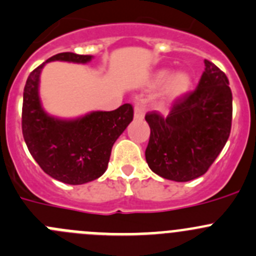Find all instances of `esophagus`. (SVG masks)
<instances>
[{"mask_svg":"<svg viewBox=\"0 0 256 256\" xmlns=\"http://www.w3.org/2000/svg\"><path fill=\"white\" fill-rule=\"evenodd\" d=\"M144 116H145V110H144L142 106H135V108H134V118L138 121H142Z\"/></svg>","mask_w":256,"mask_h":256,"instance_id":"obj_1","label":"esophagus"}]
</instances>
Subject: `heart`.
<instances>
[{
	"label": "heart",
	"mask_w": 256,
	"mask_h": 256,
	"mask_svg": "<svg viewBox=\"0 0 256 256\" xmlns=\"http://www.w3.org/2000/svg\"><path fill=\"white\" fill-rule=\"evenodd\" d=\"M162 91L158 95V106L166 108L180 100L191 88V78L185 71H176L172 74L170 68L158 70L151 78V88L164 85Z\"/></svg>",
	"instance_id": "heart-1"
}]
</instances>
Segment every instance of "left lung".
Listing matches in <instances>:
<instances>
[{"mask_svg":"<svg viewBox=\"0 0 256 256\" xmlns=\"http://www.w3.org/2000/svg\"><path fill=\"white\" fill-rule=\"evenodd\" d=\"M196 88L174 104L162 118L146 114L150 140L148 168L168 180L185 182L200 178L226 144L232 128V95L226 75L205 60Z\"/></svg>","mask_w":256,"mask_h":256,"instance_id":"8db88e82","label":"left lung"}]
</instances>
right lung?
<instances>
[{"label": "right lung", "mask_w": 256, "mask_h": 256, "mask_svg": "<svg viewBox=\"0 0 256 256\" xmlns=\"http://www.w3.org/2000/svg\"><path fill=\"white\" fill-rule=\"evenodd\" d=\"M94 56L62 52L50 57L30 74L24 90L22 134L30 154L54 180L82 185L104 175L111 148L132 121L130 104L114 111H91L74 118L47 112L40 98V78L52 61L88 64Z\"/></svg>", "instance_id": "1"}]
</instances>
